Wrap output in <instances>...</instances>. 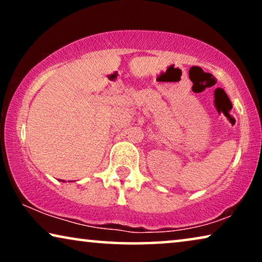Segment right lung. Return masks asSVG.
<instances>
[{"label":"right lung","mask_w":262,"mask_h":262,"mask_svg":"<svg viewBox=\"0 0 262 262\" xmlns=\"http://www.w3.org/2000/svg\"><path fill=\"white\" fill-rule=\"evenodd\" d=\"M62 181H63V180H62Z\"/></svg>","instance_id":"add662e5"}]
</instances>
